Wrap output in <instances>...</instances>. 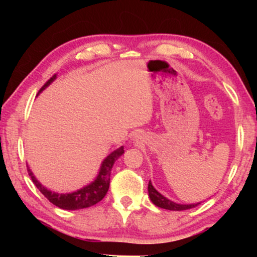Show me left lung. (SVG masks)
I'll return each mask as SVG.
<instances>
[{
    "label": "left lung",
    "mask_w": 257,
    "mask_h": 257,
    "mask_svg": "<svg viewBox=\"0 0 257 257\" xmlns=\"http://www.w3.org/2000/svg\"><path fill=\"white\" fill-rule=\"evenodd\" d=\"M149 196L154 205L157 207H160V208L164 209H168V210H186V209H191L194 208L198 205H200V202L196 203H188V205H185V203H177L172 200L167 199L166 196H164L161 193L157 191L156 188L153 187L152 182H149Z\"/></svg>",
    "instance_id": "obj_1"
}]
</instances>
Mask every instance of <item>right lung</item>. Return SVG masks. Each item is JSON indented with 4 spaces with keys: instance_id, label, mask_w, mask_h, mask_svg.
<instances>
[{
    "instance_id": "add662e5",
    "label": "right lung",
    "mask_w": 257,
    "mask_h": 257,
    "mask_svg": "<svg viewBox=\"0 0 257 257\" xmlns=\"http://www.w3.org/2000/svg\"><path fill=\"white\" fill-rule=\"evenodd\" d=\"M56 78H57V75L52 76L51 78L44 84L43 87L40 90V92L43 91L45 87L50 85ZM122 153H124V146H120L119 149L114 150L113 152H111L103 160V163H101L99 172H98L96 179H94L92 182H90L89 185L84 186V187L71 193H56L50 191V189H48L35 178L34 173L27 165L28 173H29L31 180H33L35 186L40 189L42 194H43L51 203H54L55 206L59 207L61 209L66 210L83 209L96 205L97 202H99L100 200L106 195V193L108 191V186H110L111 170L112 167H113L115 160H117L119 157H121Z\"/></svg>"
}]
</instances>
